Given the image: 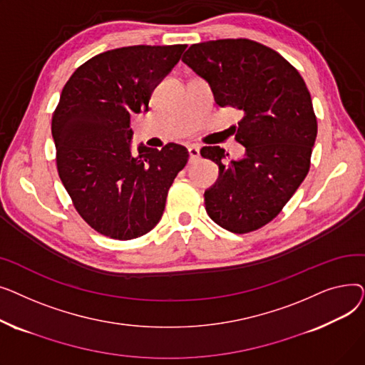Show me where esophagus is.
Segmentation results:
<instances>
[{
  "instance_id": "obj_1",
  "label": "esophagus",
  "mask_w": 365,
  "mask_h": 365,
  "mask_svg": "<svg viewBox=\"0 0 365 365\" xmlns=\"http://www.w3.org/2000/svg\"><path fill=\"white\" fill-rule=\"evenodd\" d=\"M187 150H189V158H190V161H195V160L200 158V146L190 145V146L187 148Z\"/></svg>"
}]
</instances>
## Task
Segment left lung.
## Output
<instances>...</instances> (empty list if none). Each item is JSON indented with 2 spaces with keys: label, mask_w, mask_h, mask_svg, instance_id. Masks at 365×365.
Here are the masks:
<instances>
[{
  "label": "left lung",
  "mask_w": 365,
  "mask_h": 365,
  "mask_svg": "<svg viewBox=\"0 0 365 365\" xmlns=\"http://www.w3.org/2000/svg\"><path fill=\"white\" fill-rule=\"evenodd\" d=\"M182 61L219 106L242 110L234 127L242 158L229 160L220 146L201 149L219 165L204 192L207 213L229 232L256 231L279 215L309 171L318 130L309 90L279 53L245 38L194 44Z\"/></svg>",
  "instance_id": "8db88e82"
}]
</instances>
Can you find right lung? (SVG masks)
Returning <instances> with one entry per match:
<instances>
[{"label":"right lung","instance_id":"obj_1","mask_svg":"<svg viewBox=\"0 0 365 365\" xmlns=\"http://www.w3.org/2000/svg\"><path fill=\"white\" fill-rule=\"evenodd\" d=\"M130 46L91 57L65 84L53 120L59 178L80 216L99 234L133 240L160 222L168 189L189 152L178 143L131 152L130 118L148 112L152 91L185 51Z\"/></svg>","mask_w":365,"mask_h":365}]
</instances>
